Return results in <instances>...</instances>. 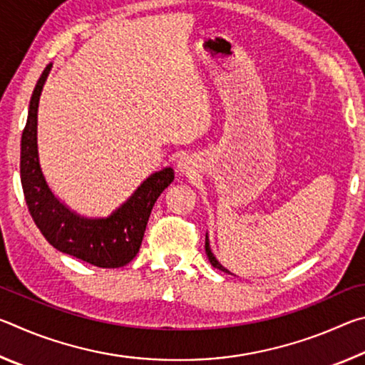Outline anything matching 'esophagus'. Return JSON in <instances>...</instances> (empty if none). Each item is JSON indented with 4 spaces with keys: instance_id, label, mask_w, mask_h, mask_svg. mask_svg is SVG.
Here are the masks:
<instances>
[{
    "instance_id": "34e87169",
    "label": "esophagus",
    "mask_w": 365,
    "mask_h": 365,
    "mask_svg": "<svg viewBox=\"0 0 365 365\" xmlns=\"http://www.w3.org/2000/svg\"><path fill=\"white\" fill-rule=\"evenodd\" d=\"M196 169V160L193 156H182L177 163V170L178 174L182 175H190L193 174Z\"/></svg>"
}]
</instances>
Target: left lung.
<instances>
[{"instance_id": "8db88e82", "label": "left lung", "mask_w": 365, "mask_h": 365, "mask_svg": "<svg viewBox=\"0 0 365 365\" xmlns=\"http://www.w3.org/2000/svg\"><path fill=\"white\" fill-rule=\"evenodd\" d=\"M206 255H207V259H209V262L212 264V267H215V269H219V270H222V272H225V274H232L230 270L228 269H225L224 265H222L217 259H215V256L212 255V251H211V245H209V237H207V233H206ZM233 275V274H232Z\"/></svg>"}]
</instances>
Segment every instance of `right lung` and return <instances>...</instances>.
Instances as JSON below:
<instances>
[{"mask_svg":"<svg viewBox=\"0 0 365 365\" xmlns=\"http://www.w3.org/2000/svg\"><path fill=\"white\" fill-rule=\"evenodd\" d=\"M51 67L46 66L35 85L21 140V182L30 215L58 251L96 267H122L140 251L151 209L174 182V169L164 168L146 177L108 217H86L61 201L49 188L38 154V104Z\"/></svg>","mask_w":365,"mask_h":365,"instance_id":"add662e5","label":"right lung"}]
</instances>
